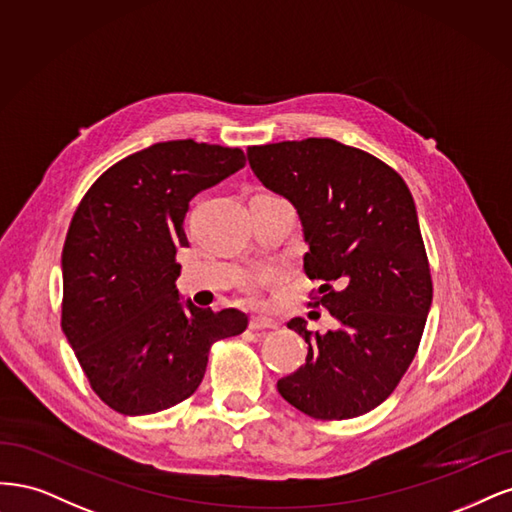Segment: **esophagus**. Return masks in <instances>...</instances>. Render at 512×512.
Returning a JSON list of instances; mask_svg holds the SVG:
<instances>
[{
  "label": "esophagus",
  "instance_id": "1",
  "mask_svg": "<svg viewBox=\"0 0 512 512\" xmlns=\"http://www.w3.org/2000/svg\"><path fill=\"white\" fill-rule=\"evenodd\" d=\"M249 327L253 329V332H268V329H276L278 323L274 319H268V317H253Z\"/></svg>",
  "mask_w": 512,
  "mask_h": 512
}]
</instances>
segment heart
Instances as JSON below:
<instances>
[{"mask_svg": "<svg viewBox=\"0 0 512 512\" xmlns=\"http://www.w3.org/2000/svg\"><path fill=\"white\" fill-rule=\"evenodd\" d=\"M261 195H274V193H261Z\"/></svg>", "mask_w": 512, "mask_h": 512, "instance_id": "b5f03b06", "label": "heart"}]
</instances>
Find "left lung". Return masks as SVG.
I'll list each match as a JSON object with an SVG mask.
<instances>
[{"mask_svg":"<svg viewBox=\"0 0 512 512\" xmlns=\"http://www.w3.org/2000/svg\"><path fill=\"white\" fill-rule=\"evenodd\" d=\"M253 174L298 210L308 253L304 272L321 287L312 304L338 329L310 334L306 364L280 378L278 393L319 421L374 410L417 355L432 306V274L404 178L385 161L332 138L249 146Z\"/></svg>","mask_w":512,"mask_h":512,"instance_id":"obj_1","label":"left lung"}]
</instances>
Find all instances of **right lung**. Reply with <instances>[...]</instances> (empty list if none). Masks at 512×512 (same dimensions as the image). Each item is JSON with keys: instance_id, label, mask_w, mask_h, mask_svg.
Masks as SVG:
<instances>
[{"instance_id": "right-lung-1", "label": "right lung", "mask_w": 512, "mask_h": 512, "mask_svg": "<svg viewBox=\"0 0 512 512\" xmlns=\"http://www.w3.org/2000/svg\"><path fill=\"white\" fill-rule=\"evenodd\" d=\"M240 148L157 142L82 197L65 236L61 327L91 389L121 415L172 408L200 387L210 346L249 317L180 304L176 249L193 197L244 168Z\"/></svg>"}]
</instances>
